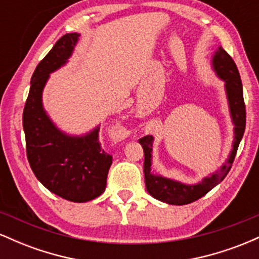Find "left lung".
<instances>
[{
	"label": "left lung",
	"mask_w": 259,
	"mask_h": 259,
	"mask_svg": "<svg viewBox=\"0 0 259 259\" xmlns=\"http://www.w3.org/2000/svg\"><path fill=\"white\" fill-rule=\"evenodd\" d=\"M210 64H212V69L215 75L224 81L229 113H230L231 123L234 125V140L230 153H229L227 160L221 165V168L217 169L209 177H204L196 184H185L153 173L152 147L154 138L152 135H147L140 139L139 142L144 148L145 153L144 174L147 192L156 200L164 202V203L177 204V206L191 203V202L203 197L213 187L222 183L230 170L235 156H236L237 147H239L243 133H245L246 109L245 102H243L242 82L236 64L227 51L223 50L222 46H218V49L213 53Z\"/></svg>",
	"instance_id": "1"
}]
</instances>
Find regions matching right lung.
<instances>
[{
    "label": "right lung",
    "mask_w": 259,
    "mask_h": 259,
    "mask_svg": "<svg viewBox=\"0 0 259 259\" xmlns=\"http://www.w3.org/2000/svg\"><path fill=\"white\" fill-rule=\"evenodd\" d=\"M79 32L62 36L38 63L31 76L30 91L23 112L26 156L35 177L52 194L84 203L106 190L112 156L101 148L100 125L81 135H72L53 123L42 103L50 75L72 57Z\"/></svg>",
    "instance_id": "1"
}]
</instances>
